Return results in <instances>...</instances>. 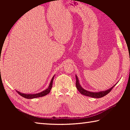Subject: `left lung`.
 <instances>
[{
  "label": "left lung",
  "mask_w": 130,
  "mask_h": 130,
  "mask_svg": "<svg viewBox=\"0 0 130 130\" xmlns=\"http://www.w3.org/2000/svg\"><path fill=\"white\" fill-rule=\"evenodd\" d=\"M76 86L77 89L78 91L80 92L81 94H83V95H85L86 96L88 97H91V98H103L104 96L107 95V94L109 93L110 91L115 86V85H114L112 87H111V88L109 89H107V91H100L98 92H90L88 91H87V90H85L84 88H83L81 86L80 83H79L78 79L77 78V76L76 75ZM117 84V83H116Z\"/></svg>",
  "instance_id": "left-lung-1"
}]
</instances>
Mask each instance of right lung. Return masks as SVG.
Returning a JSON list of instances; mask_svg holds the SVG:
<instances>
[{"label": "right lung", "instance_id": "1", "mask_svg": "<svg viewBox=\"0 0 130 130\" xmlns=\"http://www.w3.org/2000/svg\"><path fill=\"white\" fill-rule=\"evenodd\" d=\"M54 76L53 77V78H52L51 81H50V85H49V87L47 88V89H45V91L40 92V93H36V94H25L23 93H21V92H19L17 91V92L19 94H20L21 96H22V97H23V98H25L26 99H31L39 98V97H42V96L46 95V94H47L48 93H49V92H50V91H51V89L52 88V85H53V79H54Z\"/></svg>", "mask_w": 130, "mask_h": 130}]
</instances>
